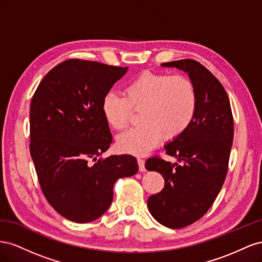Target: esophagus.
<instances>
[{"label": "esophagus", "mask_w": 262, "mask_h": 262, "mask_svg": "<svg viewBox=\"0 0 262 262\" xmlns=\"http://www.w3.org/2000/svg\"><path fill=\"white\" fill-rule=\"evenodd\" d=\"M137 162H138L139 171H140V172H144V171L146 170V168H145V160L141 159V158H138V159H137Z\"/></svg>", "instance_id": "esophagus-1"}]
</instances>
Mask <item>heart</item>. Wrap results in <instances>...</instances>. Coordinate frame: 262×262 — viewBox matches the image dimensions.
Listing matches in <instances>:
<instances>
[{
	"mask_svg": "<svg viewBox=\"0 0 262 262\" xmlns=\"http://www.w3.org/2000/svg\"><path fill=\"white\" fill-rule=\"evenodd\" d=\"M136 128L117 138L121 151L144 156L161 139L180 136L192 124L198 111V92L193 81L180 74L144 72L127 83L124 96L108 92L102 100L105 122L116 130L127 126L132 111L141 110Z\"/></svg>",
	"mask_w": 262,
	"mask_h": 262,
	"instance_id": "obj_1",
	"label": "heart"
}]
</instances>
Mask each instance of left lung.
<instances>
[{"mask_svg": "<svg viewBox=\"0 0 262 262\" xmlns=\"http://www.w3.org/2000/svg\"><path fill=\"white\" fill-rule=\"evenodd\" d=\"M161 66L188 73L198 92L192 124L164 145L167 154L180 163L158 157L146 161L147 170L164 179L163 189L148 199V210L161 225L178 229L200 220L219 195L228 169L234 119L225 89L204 66L192 59Z\"/></svg>", "mask_w": 262, "mask_h": 262, "instance_id": "obj_1", "label": "left lung"}]
</instances>
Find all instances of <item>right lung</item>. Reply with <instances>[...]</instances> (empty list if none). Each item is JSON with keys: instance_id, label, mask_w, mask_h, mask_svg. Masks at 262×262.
I'll return each mask as SVG.
<instances>
[{"instance_id": "right-lung-1", "label": "right lung", "mask_w": 262, "mask_h": 262, "mask_svg": "<svg viewBox=\"0 0 262 262\" xmlns=\"http://www.w3.org/2000/svg\"><path fill=\"white\" fill-rule=\"evenodd\" d=\"M127 70L70 59L51 69L33 96L29 149L37 177L49 204L71 222L101 217L113 201L114 183L138 171L130 155L96 161L113 140L102 100Z\"/></svg>"}]
</instances>
